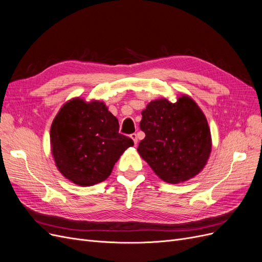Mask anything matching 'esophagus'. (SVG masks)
Returning a JSON list of instances; mask_svg holds the SVG:
<instances>
[{
    "label": "esophagus",
    "instance_id": "34e87169",
    "mask_svg": "<svg viewBox=\"0 0 262 262\" xmlns=\"http://www.w3.org/2000/svg\"><path fill=\"white\" fill-rule=\"evenodd\" d=\"M130 138L134 140V142H135V145H137V142H138V137H137V134H135V133H133L132 135H130Z\"/></svg>",
    "mask_w": 262,
    "mask_h": 262
}]
</instances>
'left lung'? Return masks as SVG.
Here are the masks:
<instances>
[{
  "instance_id": "obj_1",
  "label": "left lung",
  "mask_w": 262,
  "mask_h": 262,
  "mask_svg": "<svg viewBox=\"0 0 262 262\" xmlns=\"http://www.w3.org/2000/svg\"><path fill=\"white\" fill-rule=\"evenodd\" d=\"M141 115L139 126L146 137L137 151L160 179L177 184L204 168L211 152V134L195 101L187 96L175 103L155 100Z\"/></svg>"
}]
</instances>
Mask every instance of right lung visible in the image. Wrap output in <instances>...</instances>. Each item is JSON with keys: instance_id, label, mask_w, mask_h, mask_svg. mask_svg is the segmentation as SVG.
<instances>
[{"instance_id": "obj_1", "label": "right lung", "mask_w": 262, "mask_h": 262, "mask_svg": "<svg viewBox=\"0 0 262 262\" xmlns=\"http://www.w3.org/2000/svg\"><path fill=\"white\" fill-rule=\"evenodd\" d=\"M103 102L76 98L65 103L50 130L55 164L67 180L80 186L105 181L128 147L129 137Z\"/></svg>"}]
</instances>
